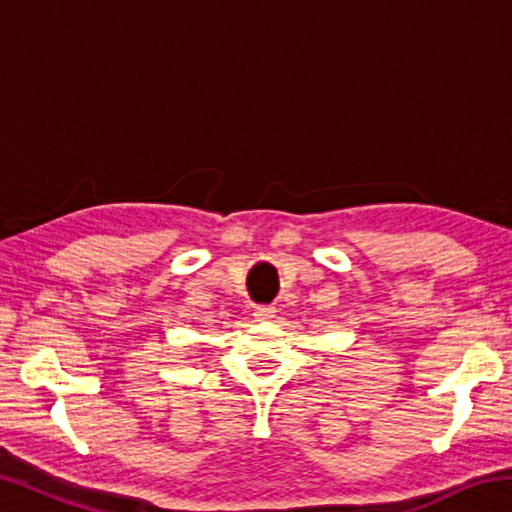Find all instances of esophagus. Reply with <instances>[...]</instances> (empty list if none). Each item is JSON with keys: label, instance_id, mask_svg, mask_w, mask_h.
I'll use <instances>...</instances> for the list:
<instances>
[{"label": "esophagus", "instance_id": "obj_1", "mask_svg": "<svg viewBox=\"0 0 512 512\" xmlns=\"http://www.w3.org/2000/svg\"><path fill=\"white\" fill-rule=\"evenodd\" d=\"M275 307H268V305H262V307H255V311H253V316L257 318V320H271V318H275Z\"/></svg>", "mask_w": 512, "mask_h": 512}]
</instances>
